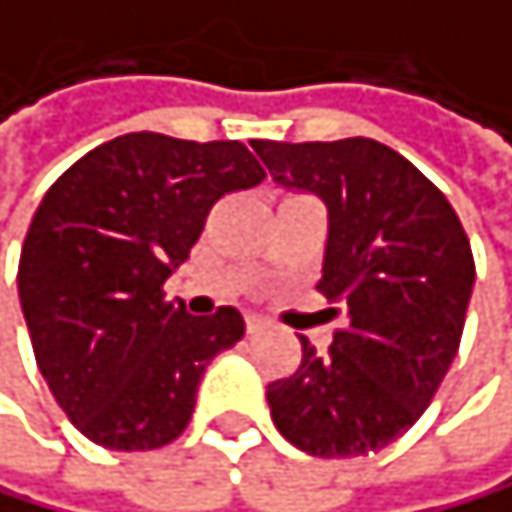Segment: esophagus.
I'll list each match as a JSON object with an SVG mask.
<instances>
[{"label":"esophagus","instance_id":"1","mask_svg":"<svg viewBox=\"0 0 512 512\" xmlns=\"http://www.w3.org/2000/svg\"><path fill=\"white\" fill-rule=\"evenodd\" d=\"M248 333H258L264 327V318H258V314H248V321H245Z\"/></svg>","mask_w":512,"mask_h":512}]
</instances>
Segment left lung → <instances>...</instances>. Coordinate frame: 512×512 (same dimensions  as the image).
Here are the masks:
<instances>
[{
	"label": "left lung",
	"mask_w": 512,
	"mask_h": 512,
	"mask_svg": "<svg viewBox=\"0 0 512 512\" xmlns=\"http://www.w3.org/2000/svg\"><path fill=\"white\" fill-rule=\"evenodd\" d=\"M273 182L327 204L321 295L343 314L324 355L267 384L277 431L321 459L406 434L450 371L475 283L469 235L428 176L371 138L251 141Z\"/></svg>",
	"instance_id": "left-lung-1"
}]
</instances>
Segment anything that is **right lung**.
<instances>
[{"mask_svg": "<svg viewBox=\"0 0 512 512\" xmlns=\"http://www.w3.org/2000/svg\"><path fill=\"white\" fill-rule=\"evenodd\" d=\"M258 182L264 169L239 141L131 131L43 194L18 295L43 381L87 441L157 450L188 428L204 368L242 340L245 321L229 305L194 318L163 286L210 207Z\"/></svg>", "mask_w": 512, "mask_h": 512, "instance_id": "obj_1", "label": "right lung"}]
</instances>
